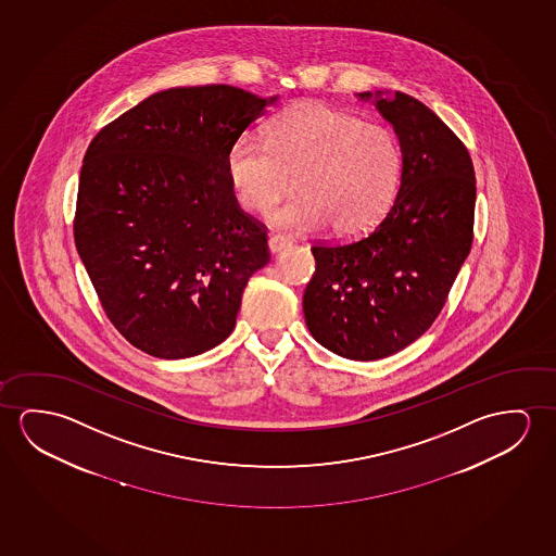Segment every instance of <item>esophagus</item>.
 Wrapping results in <instances>:
<instances>
[{"instance_id": "esophagus-1", "label": "esophagus", "mask_w": 556, "mask_h": 556, "mask_svg": "<svg viewBox=\"0 0 556 556\" xmlns=\"http://www.w3.org/2000/svg\"><path fill=\"white\" fill-rule=\"evenodd\" d=\"M291 242L292 240L289 237H285V235H271L269 240H267V248H269L271 254H279L285 248L291 247Z\"/></svg>"}]
</instances>
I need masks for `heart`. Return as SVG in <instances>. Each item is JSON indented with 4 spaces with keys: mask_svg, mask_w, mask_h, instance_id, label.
I'll use <instances>...</instances> for the list:
<instances>
[{
    "mask_svg": "<svg viewBox=\"0 0 556 556\" xmlns=\"http://www.w3.org/2000/svg\"><path fill=\"white\" fill-rule=\"evenodd\" d=\"M402 154L391 128L362 123L324 103H300L279 113L265 142L240 137L227 154V175L239 204L269 222L306 232L327 223L337 237L369 231L393 204L401 182Z\"/></svg>",
    "mask_w": 556,
    "mask_h": 556,
    "instance_id": "obj_1",
    "label": "heart"
}]
</instances>
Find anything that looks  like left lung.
<instances>
[{
    "mask_svg": "<svg viewBox=\"0 0 556 556\" xmlns=\"http://www.w3.org/2000/svg\"><path fill=\"white\" fill-rule=\"evenodd\" d=\"M393 125L401 188L374 231L312 247L304 292L309 333L342 358L371 362L406 349L443 309L470 254L476 173L466 146L428 105L402 92H359Z\"/></svg>",
    "mask_w": 556,
    "mask_h": 556,
    "instance_id": "left-lung-1",
    "label": "left lung"
}]
</instances>
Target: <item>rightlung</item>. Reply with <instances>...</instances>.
Returning <instances> with one entry per match:
<instances>
[{"label":"right lung","mask_w":556,"mask_h":556,"mask_svg":"<svg viewBox=\"0 0 556 556\" xmlns=\"http://www.w3.org/2000/svg\"><path fill=\"white\" fill-rule=\"evenodd\" d=\"M277 100L229 85L169 88L88 146L78 256L110 321L146 354L190 358L232 333L269 252L264 227L237 204L227 154Z\"/></svg>","instance_id":"add662e5"}]
</instances>
